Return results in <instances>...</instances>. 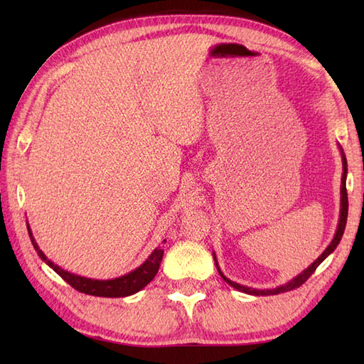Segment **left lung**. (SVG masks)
Returning <instances> with one entry per match:
<instances>
[{
	"label": "left lung",
	"instance_id": "1",
	"mask_svg": "<svg viewBox=\"0 0 364 364\" xmlns=\"http://www.w3.org/2000/svg\"><path fill=\"white\" fill-rule=\"evenodd\" d=\"M339 150H341V158H343V178H341V211H339V222H338V228H336V233H335V237H333V241L330 242V245L327 247L326 250L322 252V255L321 257L316 259L313 264L308 267V269H305L304 272L301 274H299L297 277H294L291 282H288L286 284H282V286H277V288H272V289H253V288H247V286H242V284H239V283H235V282H231L230 278H227L225 275H223L222 272H220V269H219V264H218V259H215V255L213 253V257H214V262H215V266H218V270H219V274H220V277L223 278V280H225L230 286H233L235 289H237V291H241V292H245V294H252V296H275V294H280V292H288V291H292V289H296V288H299V286H301L304 284L308 278H310L313 274H314V270L318 269V266L321 264V262L326 259L328 255L333 252L336 247H338V244H339V241H341V237H343V235H344V230H346V222H347V211H349V200H347V189H346V178H347V159H346V154H344V151H343V149L341 146H339Z\"/></svg>",
	"mask_w": 364,
	"mask_h": 364
}]
</instances>
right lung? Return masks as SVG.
<instances>
[{
    "mask_svg": "<svg viewBox=\"0 0 364 364\" xmlns=\"http://www.w3.org/2000/svg\"><path fill=\"white\" fill-rule=\"evenodd\" d=\"M28 233L38 257H41L46 264L54 270V272H56L59 277H63L64 280L76 291L89 294V296H97V297H127V296H131V294L139 292L153 280L154 275L158 274L159 264L162 261V255H164V250L159 247V249H154L151 252L150 257L144 261V264H141L134 270H131V272L127 275L112 278V280H92V278L67 272V270L54 264V262H51L48 258H46L45 253L38 249L36 239L33 233H31L29 225H28Z\"/></svg>",
    "mask_w": 364,
    "mask_h": 364,
    "instance_id": "right-lung-1",
    "label": "right lung"
}]
</instances>
